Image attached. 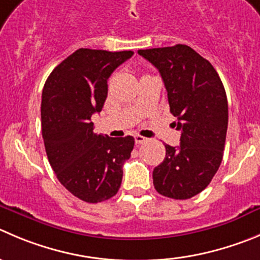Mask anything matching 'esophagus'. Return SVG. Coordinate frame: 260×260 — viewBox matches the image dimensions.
I'll list each match as a JSON object with an SVG mask.
<instances>
[{
	"instance_id": "esophagus-1",
	"label": "esophagus",
	"mask_w": 260,
	"mask_h": 260,
	"mask_svg": "<svg viewBox=\"0 0 260 260\" xmlns=\"http://www.w3.org/2000/svg\"><path fill=\"white\" fill-rule=\"evenodd\" d=\"M134 139H135V143H137V144H143V143L147 142V138L142 137V135H135Z\"/></svg>"
}]
</instances>
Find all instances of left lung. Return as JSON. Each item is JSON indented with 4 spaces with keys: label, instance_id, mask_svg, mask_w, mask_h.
I'll return each instance as SVG.
<instances>
[{
    "label": "left lung",
    "instance_id": "8db88e82",
    "mask_svg": "<svg viewBox=\"0 0 260 260\" xmlns=\"http://www.w3.org/2000/svg\"><path fill=\"white\" fill-rule=\"evenodd\" d=\"M159 71L170 111L181 132L179 147L166 144V157L153 170L160 195L189 199L206 189L223 157L229 125L226 91L216 69L191 47L176 44L139 49Z\"/></svg>",
    "mask_w": 260,
    "mask_h": 260
}]
</instances>
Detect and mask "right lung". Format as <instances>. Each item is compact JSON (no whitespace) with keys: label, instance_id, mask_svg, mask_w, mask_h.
I'll return each mask as SVG.
<instances>
[{"label":"right lung","instance_id":"obj_1","mask_svg":"<svg viewBox=\"0 0 260 260\" xmlns=\"http://www.w3.org/2000/svg\"><path fill=\"white\" fill-rule=\"evenodd\" d=\"M133 54L78 49L53 69L42 91V135L49 165L58 181L86 203L117 194L122 166L134 148L130 135H97L91 122L107 98L108 78Z\"/></svg>","mask_w":260,"mask_h":260}]
</instances>
